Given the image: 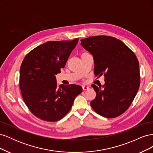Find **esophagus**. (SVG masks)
I'll return each mask as SVG.
<instances>
[{"mask_svg":"<svg viewBox=\"0 0 153 153\" xmlns=\"http://www.w3.org/2000/svg\"><path fill=\"white\" fill-rule=\"evenodd\" d=\"M82 89L84 91H87L89 89V87L87 85H82Z\"/></svg>","mask_w":153,"mask_h":153,"instance_id":"1","label":"esophagus"}]
</instances>
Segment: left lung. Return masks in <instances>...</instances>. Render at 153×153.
Returning a JSON list of instances; mask_svg holds the SVG:
<instances>
[{
    "label": "left lung",
    "instance_id": "1",
    "mask_svg": "<svg viewBox=\"0 0 153 153\" xmlns=\"http://www.w3.org/2000/svg\"><path fill=\"white\" fill-rule=\"evenodd\" d=\"M80 45L93 57L95 75L104 74L105 84L92 85L96 92L91 105L106 118L123 114L131 104L140 86L139 63L123 41L107 36H92Z\"/></svg>",
    "mask_w": 153,
    "mask_h": 153
}]
</instances>
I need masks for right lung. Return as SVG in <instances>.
<instances>
[{
	"label": "right lung",
	"instance_id": "obj_1",
	"mask_svg": "<svg viewBox=\"0 0 153 153\" xmlns=\"http://www.w3.org/2000/svg\"><path fill=\"white\" fill-rule=\"evenodd\" d=\"M78 39L53 41L41 45L26 55L20 66V88L27 107L43 121L63 118L82 91L80 85L57 87L55 75L66 65Z\"/></svg>",
	"mask_w": 153,
	"mask_h": 153
}]
</instances>
